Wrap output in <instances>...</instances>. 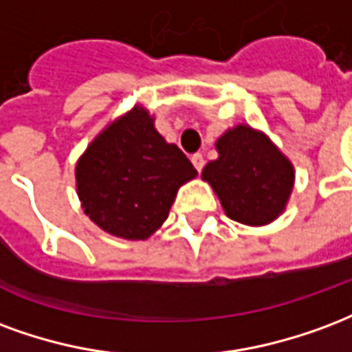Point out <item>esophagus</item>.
Returning a JSON list of instances; mask_svg holds the SVG:
<instances>
[{
    "label": "esophagus",
    "instance_id": "1",
    "mask_svg": "<svg viewBox=\"0 0 352 352\" xmlns=\"http://www.w3.org/2000/svg\"><path fill=\"white\" fill-rule=\"evenodd\" d=\"M191 163H193V166L201 173L202 168H204V157H202V153H195L193 157H191Z\"/></svg>",
    "mask_w": 352,
    "mask_h": 352
}]
</instances>
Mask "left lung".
Segmentation results:
<instances>
[{
  "instance_id": "8db88e82",
  "label": "left lung",
  "mask_w": 352,
  "mask_h": 352,
  "mask_svg": "<svg viewBox=\"0 0 352 352\" xmlns=\"http://www.w3.org/2000/svg\"><path fill=\"white\" fill-rule=\"evenodd\" d=\"M217 151L219 157L204 166L202 178L214 187L225 214L245 225L274 221L294 184L289 159L248 125L227 131L217 140Z\"/></svg>"
}]
</instances>
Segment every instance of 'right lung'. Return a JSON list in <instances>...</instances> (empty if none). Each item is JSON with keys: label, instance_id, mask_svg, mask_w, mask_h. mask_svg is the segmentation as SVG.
<instances>
[{"label": "right lung", "instance_id": "right-lung-1", "mask_svg": "<svg viewBox=\"0 0 352 352\" xmlns=\"http://www.w3.org/2000/svg\"><path fill=\"white\" fill-rule=\"evenodd\" d=\"M197 176L186 153L166 144L144 109L102 131L76 165L84 212L102 230L146 240L168 217L176 191Z\"/></svg>", "mask_w": 352, "mask_h": 352}]
</instances>
